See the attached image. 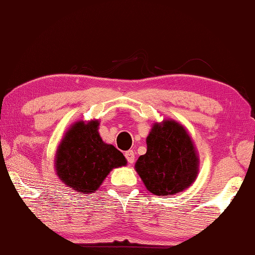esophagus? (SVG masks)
Wrapping results in <instances>:
<instances>
[{
	"instance_id": "34e87169",
	"label": "esophagus",
	"mask_w": 255,
	"mask_h": 255,
	"mask_svg": "<svg viewBox=\"0 0 255 255\" xmlns=\"http://www.w3.org/2000/svg\"><path fill=\"white\" fill-rule=\"evenodd\" d=\"M125 158H127V160L130 164H133V162H134V151L133 150H128L125 151Z\"/></svg>"
}]
</instances>
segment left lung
I'll use <instances>...</instances> for the list:
<instances>
[{"mask_svg": "<svg viewBox=\"0 0 255 255\" xmlns=\"http://www.w3.org/2000/svg\"><path fill=\"white\" fill-rule=\"evenodd\" d=\"M135 170L150 193L167 196L180 193L195 181L198 157L185 128L174 121L156 123L147 136V152Z\"/></svg>", "mask_w": 255, "mask_h": 255, "instance_id": "obj_1", "label": "left lung"}]
</instances>
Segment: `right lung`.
<instances>
[{
	"instance_id": "add662e5",
	"label": "right lung",
	"mask_w": 255,
	"mask_h": 255,
	"mask_svg": "<svg viewBox=\"0 0 255 255\" xmlns=\"http://www.w3.org/2000/svg\"><path fill=\"white\" fill-rule=\"evenodd\" d=\"M98 125V121L75 123L58 147L57 174L78 193H93L113 168L127 164L122 152L100 138Z\"/></svg>"
}]
</instances>
